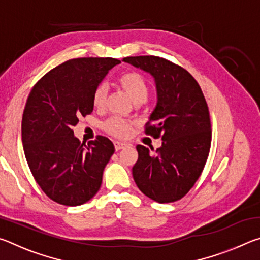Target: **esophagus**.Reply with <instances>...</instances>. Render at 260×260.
Returning <instances> with one entry per match:
<instances>
[{
  "instance_id": "34e87169",
  "label": "esophagus",
  "mask_w": 260,
  "mask_h": 260,
  "mask_svg": "<svg viewBox=\"0 0 260 260\" xmlns=\"http://www.w3.org/2000/svg\"><path fill=\"white\" fill-rule=\"evenodd\" d=\"M126 147H128L127 143L120 142V141H114V148H116V150H120V149H124Z\"/></svg>"
}]
</instances>
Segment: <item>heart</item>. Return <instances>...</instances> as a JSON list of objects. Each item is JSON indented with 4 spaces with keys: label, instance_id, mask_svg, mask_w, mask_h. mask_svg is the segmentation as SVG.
<instances>
[{
    "label": "heart",
    "instance_id": "obj_1",
    "mask_svg": "<svg viewBox=\"0 0 260 260\" xmlns=\"http://www.w3.org/2000/svg\"><path fill=\"white\" fill-rule=\"evenodd\" d=\"M118 83L124 89L127 95L134 101L135 103L146 102L149 96V86L142 74L135 71H127L118 77ZM108 87L105 83H100L95 87L93 93V104L95 108L102 109L107 102ZM131 121L121 119L119 117H112L104 122L103 128L109 134L117 138H126L132 131Z\"/></svg>",
    "mask_w": 260,
    "mask_h": 260
}]
</instances>
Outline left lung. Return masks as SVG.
Here are the masks:
<instances>
[{"label":"left lung","mask_w":260,"mask_h":260,"mask_svg":"<svg viewBox=\"0 0 260 260\" xmlns=\"http://www.w3.org/2000/svg\"><path fill=\"white\" fill-rule=\"evenodd\" d=\"M155 78L157 105L144 133L161 138V147L151 152L136 146L133 166L136 186L158 203L181 200L200 178L211 147V120L199 82L183 68L157 56L122 59Z\"/></svg>","instance_id":"1"}]
</instances>
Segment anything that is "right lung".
<instances>
[{
	"label": "right lung",
	"instance_id": "obj_1",
	"mask_svg": "<svg viewBox=\"0 0 260 260\" xmlns=\"http://www.w3.org/2000/svg\"><path fill=\"white\" fill-rule=\"evenodd\" d=\"M119 63L110 57L70 59L30 90L21 120L25 157L35 181L56 203L81 205L100 190L113 143L98 135L86 146L72 127L93 112L95 87Z\"/></svg>",
	"mask_w": 260,
	"mask_h": 260
}]
</instances>
